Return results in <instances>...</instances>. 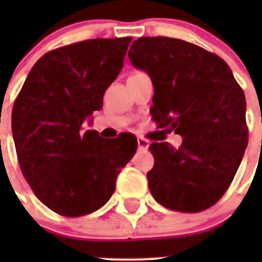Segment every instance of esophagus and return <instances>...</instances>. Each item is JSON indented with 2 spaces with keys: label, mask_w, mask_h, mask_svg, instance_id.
I'll return each instance as SVG.
<instances>
[{
  "label": "esophagus",
  "mask_w": 262,
  "mask_h": 262,
  "mask_svg": "<svg viewBox=\"0 0 262 262\" xmlns=\"http://www.w3.org/2000/svg\"><path fill=\"white\" fill-rule=\"evenodd\" d=\"M138 147L139 149H147L149 147V142L147 139L142 138V136H138Z\"/></svg>",
  "instance_id": "34e87169"
}]
</instances>
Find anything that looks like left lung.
<instances>
[{
	"label": "left lung",
	"instance_id": "1",
	"mask_svg": "<svg viewBox=\"0 0 262 262\" xmlns=\"http://www.w3.org/2000/svg\"><path fill=\"white\" fill-rule=\"evenodd\" d=\"M128 57L155 86L152 119L182 136L181 147L154 142L148 186L164 207L200 212L230 187L245 148V96L222 57L181 39L139 38Z\"/></svg>",
	"mask_w": 262,
	"mask_h": 262
}]
</instances>
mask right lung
<instances>
[{
  "label": "right lung",
  "mask_w": 262,
  "mask_h": 262,
  "mask_svg": "<svg viewBox=\"0 0 262 262\" xmlns=\"http://www.w3.org/2000/svg\"><path fill=\"white\" fill-rule=\"evenodd\" d=\"M133 38L89 39L56 48L32 67L13 106L18 163L48 209L76 217L101 209L138 148L134 135L103 139L82 123L101 110Z\"/></svg>",
  "instance_id": "obj_1"
}]
</instances>
